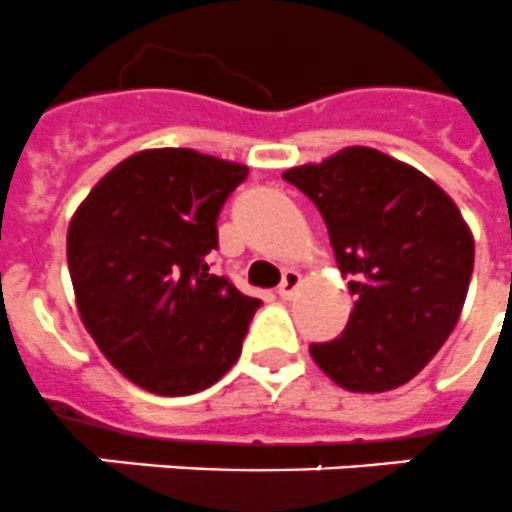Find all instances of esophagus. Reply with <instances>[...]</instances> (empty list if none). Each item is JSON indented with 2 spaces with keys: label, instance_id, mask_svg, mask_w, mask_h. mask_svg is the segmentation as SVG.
Wrapping results in <instances>:
<instances>
[{
  "label": "esophagus",
  "instance_id": "1",
  "mask_svg": "<svg viewBox=\"0 0 512 512\" xmlns=\"http://www.w3.org/2000/svg\"><path fill=\"white\" fill-rule=\"evenodd\" d=\"M299 286H302V276H299L297 270H286L284 278H281V286H278V294L284 299H292Z\"/></svg>",
  "mask_w": 512,
  "mask_h": 512
}]
</instances>
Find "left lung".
<instances>
[{
	"label": "left lung",
	"instance_id": "1",
	"mask_svg": "<svg viewBox=\"0 0 512 512\" xmlns=\"http://www.w3.org/2000/svg\"><path fill=\"white\" fill-rule=\"evenodd\" d=\"M284 178L321 210L355 294L342 336L310 344L315 365L347 392L407 384L447 342L471 284L473 234L458 205L421 170L371 147Z\"/></svg>",
	"mask_w": 512,
	"mask_h": 512
}]
</instances>
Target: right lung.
Wrapping results in <instances>:
<instances>
[{
    "label": "right lung",
    "instance_id": "add662e5",
    "mask_svg": "<svg viewBox=\"0 0 512 512\" xmlns=\"http://www.w3.org/2000/svg\"><path fill=\"white\" fill-rule=\"evenodd\" d=\"M194 149H144L89 191L68 228L81 321L128 381L162 397L213 386L242 355L260 299L210 273L218 213L247 178Z\"/></svg>",
    "mask_w": 512,
    "mask_h": 512
}]
</instances>
